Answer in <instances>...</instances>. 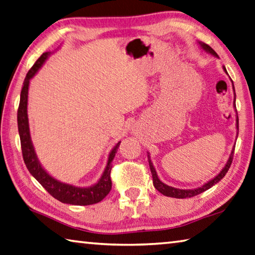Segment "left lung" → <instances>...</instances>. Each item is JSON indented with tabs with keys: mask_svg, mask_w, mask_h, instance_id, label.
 <instances>
[{
	"mask_svg": "<svg viewBox=\"0 0 255 255\" xmlns=\"http://www.w3.org/2000/svg\"><path fill=\"white\" fill-rule=\"evenodd\" d=\"M197 44L200 45L201 49L203 51H205L206 53H210L212 55H214V57L219 58V55H217V53L215 52L214 50H213L210 45L202 42V41H197ZM223 70L224 72L228 75V71H226L225 67L223 66ZM232 81V80H231ZM232 87H233V94H234V101H233V105H234V108H235V113H237V107H235V99H237V95H235V89H234V85H233V81H232ZM239 135V117H238V114H237V137ZM234 147L232 148V151H231V154L229 156V159L228 161H226V164L223 168H222L221 172L217 174L215 177H213L211 180H208L207 183H205L204 185H202V186L197 187V188H193V189H180V188H176V187H173V186H169V185L165 184L161 182V180L159 179L158 175H157V172L156 169L154 167V165H152V161L150 159V155L149 152H147V156H148V163H149V167H150V172H151V175H152V183H154V186L155 188L158 191L159 193L163 194V195L165 196H168V197H175V198H187V197H193L195 195H198V194H201L203 192L207 191L208 188H211L213 185H215L216 183H219L220 180L224 177L225 174L228 173V170L230 168L231 164H232V160H233V155H234Z\"/></svg>",
	"mask_w": 255,
	"mask_h": 255,
	"instance_id": "1",
	"label": "left lung"
}]
</instances>
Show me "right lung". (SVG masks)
<instances>
[{"label":"right lung","instance_id":"right-lung-1","mask_svg":"<svg viewBox=\"0 0 255 255\" xmlns=\"http://www.w3.org/2000/svg\"><path fill=\"white\" fill-rule=\"evenodd\" d=\"M60 48V47H59ZM58 48V49H59ZM54 52H44L41 57L36 60L33 67L30 69L23 82V87L21 90L20 105L17 110V127L18 135L21 139V147L23 159L26 165V168L29 169L31 175L42 185L55 200L60 201L64 204L72 205H91L100 202L101 200L108 195V193L112 189V179H110V170H112V161L114 160L117 149L120 145L119 141L116 143V146L110 150L108 155V160L104 169V173L101 174L100 178L96 184L91 186H76V185L63 183L61 180L54 178L52 175H50L47 169L41 165L40 160L36 156L33 142L31 139L30 126H29V117H27V95H29L30 80L38 72L48 58Z\"/></svg>","mask_w":255,"mask_h":255}]
</instances>
